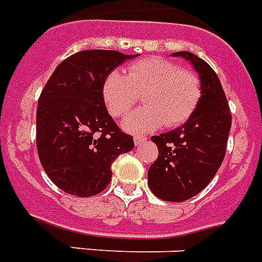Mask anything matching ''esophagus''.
I'll return each mask as SVG.
<instances>
[{
  "instance_id": "obj_1",
  "label": "esophagus",
  "mask_w": 262,
  "mask_h": 262,
  "mask_svg": "<svg viewBox=\"0 0 262 262\" xmlns=\"http://www.w3.org/2000/svg\"><path fill=\"white\" fill-rule=\"evenodd\" d=\"M147 140V137H143V136H136L135 137V144L136 145H141Z\"/></svg>"
}]
</instances>
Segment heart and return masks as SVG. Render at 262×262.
Masks as SVG:
<instances>
[{
    "instance_id": "obj_1",
    "label": "heart",
    "mask_w": 262,
    "mask_h": 262,
    "mask_svg": "<svg viewBox=\"0 0 262 262\" xmlns=\"http://www.w3.org/2000/svg\"><path fill=\"white\" fill-rule=\"evenodd\" d=\"M141 94L144 107L123 121V127L132 133L186 122L199 107L203 85L194 72L160 57L139 59L127 67L126 76L110 72L103 81V100L114 117H125Z\"/></svg>"
}]
</instances>
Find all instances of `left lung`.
I'll use <instances>...</instances> for the list:
<instances>
[{
    "instance_id": "left-lung-1",
    "label": "left lung",
    "mask_w": 262,
    "mask_h": 262,
    "mask_svg": "<svg viewBox=\"0 0 262 262\" xmlns=\"http://www.w3.org/2000/svg\"><path fill=\"white\" fill-rule=\"evenodd\" d=\"M193 65L203 85V96L182 126L151 140L159 155L148 170V186L164 201L182 203L211 182L226 155L231 113L215 71L189 51L172 53Z\"/></svg>"
}]
</instances>
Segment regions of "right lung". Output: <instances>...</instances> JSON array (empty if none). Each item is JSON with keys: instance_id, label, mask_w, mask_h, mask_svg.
I'll return each instance as SVG.
<instances>
[{"instance_id": "obj_1", "label": "right lung", "mask_w": 262, "mask_h": 262, "mask_svg": "<svg viewBox=\"0 0 262 262\" xmlns=\"http://www.w3.org/2000/svg\"><path fill=\"white\" fill-rule=\"evenodd\" d=\"M115 50H84L59 63L36 110V147L53 182L72 195L91 197L108 186L111 164L135 148L108 114L102 95L106 76L127 59Z\"/></svg>"}]
</instances>
